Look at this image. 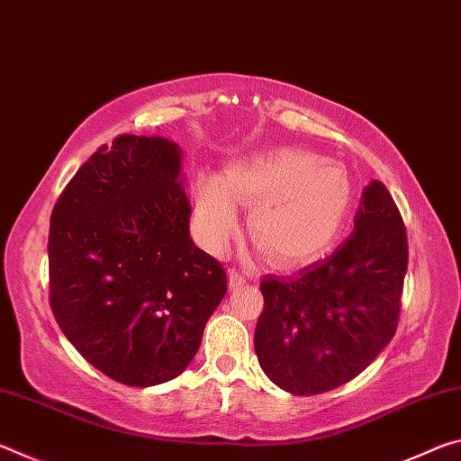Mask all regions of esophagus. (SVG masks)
I'll list each match as a JSON object with an SVG mask.
<instances>
[{
    "instance_id": "obj_1",
    "label": "esophagus",
    "mask_w": 461,
    "mask_h": 461,
    "mask_svg": "<svg viewBox=\"0 0 461 461\" xmlns=\"http://www.w3.org/2000/svg\"><path fill=\"white\" fill-rule=\"evenodd\" d=\"M228 278H230V288H240L241 285H246V280H248L244 272H240L236 268H230Z\"/></svg>"
}]
</instances>
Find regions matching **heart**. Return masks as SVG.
I'll return each instance as SVG.
<instances>
[{
	"mask_svg": "<svg viewBox=\"0 0 461 461\" xmlns=\"http://www.w3.org/2000/svg\"><path fill=\"white\" fill-rule=\"evenodd\" d=\"M252 207L249 240L270 264L291 268L323 254L339 236L354 205L348 170L301 148H275L236 162L221 178L197 183V225L212 252L220 254L238 231L236 203Z\"/></svg>",
	"mask_w": 461,
	"mask_h": 461,
	"instance_id": "b5f03b06",
	"label": "heart"
}]
</instances>
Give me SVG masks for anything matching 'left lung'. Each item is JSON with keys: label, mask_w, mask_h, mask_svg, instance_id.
Wrapping results in <instances>:
<instances>
[{"label": "left lung", "mask_w": 461, "mask_h": 461, "mask_svg": "<svg viewBox=\"0 0 461 461\" xmlns=\"http://www.w3.org/2000/svg\"><path fill=\"white\" fill-rule=\"evenodd\" d=\"M409 244L388 189L362 193L354 233L330 258L294 276H264V311L254 348L267 376L309 396L356 378L376 360L399 325Z\"/></svg>", "instance_id": "1"}]
</instances>
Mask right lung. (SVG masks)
Masks as SVG:
<instances>
[{
	"instance_id": "obj_1",
	"label": "right lung",
	"mask_w": 461,
	"mask_h": 461,
	"mask_svg": "<svg viewBox=\"0 0 461 461\" xmlns=\"http://www.w3.org/2000/svg\"><path fill=\"white\" fill-rule=\"evenodd\" d=\"M181 150L122 134L77 170L50 215V309L67 339L128 386L176 378L228 291L193 244Z\"/></svg>"
}]
</instances>
